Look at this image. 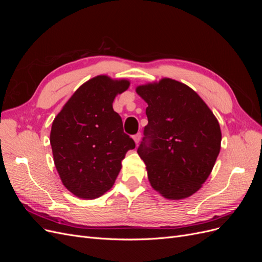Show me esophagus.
Returning a JSON list of instances; mask_svg holds the SVG:
<instances>
[{
    "label": "esophagus",
    "instance_id": "obj_1",
    "mask_svg": "<svg viewBox=\"0 0 262 262\" xmlns=\"http://www.w3.org/2000/svg\"><path fill=\"white\" fill-rule=\"evenodd\" d=\"M141 137H142V136H141V133H140V132H139V133H137L136 136L133 137V139H134V142H136L137 144H139V142L141 141Z\"/></svg>",
    "mask_w": 262,
    "mask_h": 262
}]
</instances>
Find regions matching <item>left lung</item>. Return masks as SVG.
Here are the masks:
<instances>
[{
    "mask_svg": "<svg viewBox=\"0 0 262 262\" xmlns=\"http://www.w3.org/2000/svg\"><path fill=\"white\" fill-rule=\"evenodd\" d=\"M147 102L148 123L138 154L156 191L171 200L195 193L221 149L215 116L193 90L171 78L137 87Z\"/></svg>",
    "mask_w": 262,
    "mask_h": 262,
    "instance_id": "obj_1",
    "label": "left lung"
}]
</instances>
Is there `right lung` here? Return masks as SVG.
Instances as JSON below:
<instances>
[{
  "label": "right lung",
  "mask_w": 262,
  "mask_h": 262,
  "mask_svg": "<svg viewBox=\"0 0 262 262\" xmlns=\"http://www.w3.org/2000/svg\"><path fill=\"white\" fill-rule=\"evenodd\" d=\"M130 82L98 75L78 87L54 118L50 144L55 168L69 191L96 199L113 187L121 161L136 143L113 108Z\"/></svg>",
  "instance_id": "right-lung-1"
}]
</instances>
